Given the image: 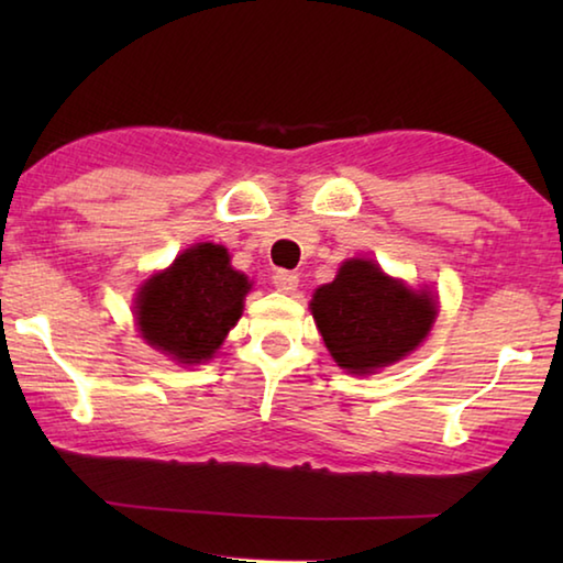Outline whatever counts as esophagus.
Segmentation results:
<instances>
[{
  "instance_id": "1",
  "label": "esophagus",
  "mask_w": 563,
  "mask_h": 563,
  "mask_svg": "<svg viewBox=\"0 0 563 563\" xmlns=\"http://www.w3.org/2000/svg\"><path fill=\"white\" fill-rule=\"evenodd\" d=\"M273 283H275V288H278L280 292L290 295V292L298 290V283H300V278H298V275H295V273L278 271V273L273 275Z\"/></svg>"
}]
</instances>
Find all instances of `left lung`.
<instances>
[{
  "label": "left lung",
  "instance_id": "left-lung-1",
  "mask_svg": "<svg viewBox=\"0 0 563 563\" xmlns=\"http://www.w3.org/2000/svg\"><path fill=\"white\" fill-rule=\"evenodd\" d=\"M312 320L338 367L373 375L415 352L430 335L440 300L387 275L373 258H350L310 300Z\"/></svg>",
  "mask_w": 563,
  "mask_h": 563
}]
</instances>
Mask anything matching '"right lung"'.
<instances>
[{
	"mask_svg": "<svg viewBox=\"0 0 563 563\" xmlns=\"http://www.w3.org/2000/svg\"><path fill=\"white\" fill-rule=\"evenodd\" d=\"M253 283L231 265L228 247L196 243L139 285L133 320L146 345L176 365H206L243 316Z\"/></svg>",
	"mask_w": 563,
	"mask_h": 563,
	"instance_id": "right-lung-1",
	"label": "right lung"
}]
</instances>
